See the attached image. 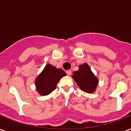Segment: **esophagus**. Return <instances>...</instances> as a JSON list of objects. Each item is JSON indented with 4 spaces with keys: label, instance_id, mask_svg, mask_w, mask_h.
<instances>
[{
    "label": "esophagus",
    "instance_id": "34e87169",
    "mask_svg": "<svg viewBox=\"0 0 131 131\" xmlns=\"http://www.w3.org/2000/svg\"><path fill=\"white\" fill-rule=\"evenodd\" d=\"M66 73H67V74L68 75V76H70V75L72 74V71H71L70 70H68L66 71Z\"/></svg>",
    "mask_w": 131,
    "mask_h": 131
}]
</instances>
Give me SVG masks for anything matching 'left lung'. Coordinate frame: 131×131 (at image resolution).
I'll list each match as a JSON object with an SVG mask.
<instances>
[{
    "label": "left lung",
    "instance_id": "8db88e82",
    "mask_svg": "<svg viewBox=\"0 0 131 131\" xmlns=\"http://www.w3.org/2000/svg\"><path fill=\"white\" fill-rule=\"evenodd\" d=\"M72 78L83 91L92 93L96 90L98 81L87 63L79 66L78 71L73 73Z\"/></svg>",
    "mask_w": 131,
    "mask_h": 131
}]
</instances>
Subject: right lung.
<instances>
[{
  "label": "right lung",
  "mask_w": 131,
  "mask_h": 131,
  "mask_svg": "<svg viewBox=\"0 0 131 131\" xmlns=\"http://www.w3.org/2000/svg\"><path fill=\"white\" fill-rule=\"evenodd\" d=\"M66 75L61 69H57L50 64L46 65L42 72L35 80V85L40 95H48L56 89L59 80Z\"/></svg>",
  "instance_id": "right-lung-1"
}]
</instances>
